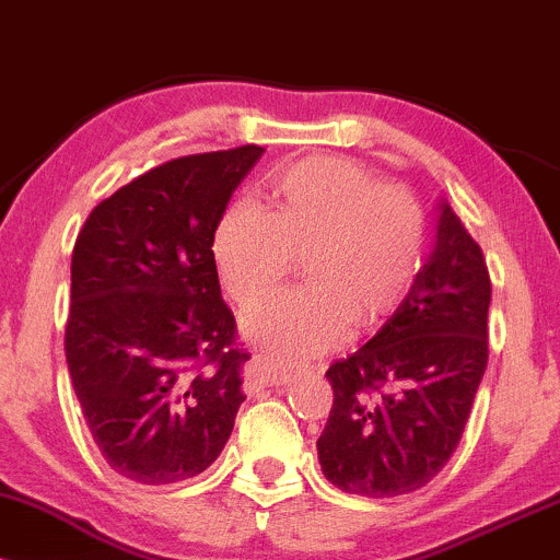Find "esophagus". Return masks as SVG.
<instances>
[{"instance_id": "34e87169", "label": "esophagus", "mask_w": 560, "mask_h": 560, "mask_svg": "<svg viewBox=\"0 0 560 560\" xmlns=\"http://www.w3.org/2000/svg\"><path fill=\"white\" fill-rule=\"evenodd\" d=\"M300 374L302 371L294 369V365L271 361V358H262V361H258V376L266 384H271V387H287V384H292Z\"/></svg>"}]
</instances>
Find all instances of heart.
I'll use <instances>...</instances> for the list:
<instances>
[{
	"label": "heart",
	"instance_id": "b5f03b06",
	"mask_svg": "<svg viewBox=\"0 0 560 560\" xmlns=\"http://www.w3.org/2000/svg\"><path fill=\"white\" fill-rule=\"evenodd\" d=\"M273 213L231 205L213 234L223 287L240 307L266 300L294 258L311 284L244 320L262 350L311 358L331 350L355 320L371 329L400 307L423 258V213L410 191L382 186L345 158H307L273 178Z\"/></svg>",
	"mask_w": 560,
	"mask_h": 560
}]
</instances>
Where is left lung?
Returning a JSON list of instances; mask_svg holds the SVG:
<instances>
[{
	"label": "left lung",
	"instance_id": "obj_1",
	"mask_svg": "<svg viewBox=\"0 0 560 560\" xmlns=\"http://www.w3.org/2000/svg\"><path fill=\"white\" fill-rule=\"evenodd\" d=\"M490 298L481 247L440 202L434 249L400 307L326 371L334 405L316 447L334 487L397 498L445 468L490 358Z\"/></svg>",
	"mask_w": 560,
	"mask_h": 560
}]
</instances>
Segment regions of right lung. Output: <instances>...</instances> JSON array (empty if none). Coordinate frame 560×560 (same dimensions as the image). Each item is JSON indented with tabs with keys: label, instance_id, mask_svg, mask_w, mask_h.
I'll list each match as a JSON object with an SVG mask.
<instances>
[{
	"label": "right lung",
	"instance_id": "1",
	"mask_svg": "<svg viewBox=\"0 0 560 560\" xmlns=\"http://www.w3.org/2000/svg\"><path fill=\"white\" fill-rule=\"evenodd\" d=\"M262 147L176 158L102 199L70 262L66 358L115 474L163 487L221 455L244 402L213 234Z\"/></svg>",
	"mask_w": 560,
	"mask_h": 560
}]
</instances>
